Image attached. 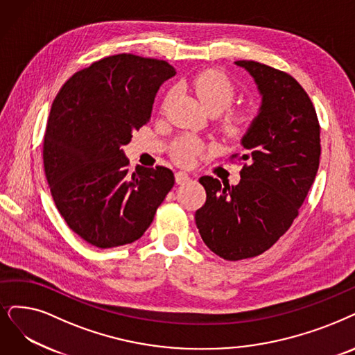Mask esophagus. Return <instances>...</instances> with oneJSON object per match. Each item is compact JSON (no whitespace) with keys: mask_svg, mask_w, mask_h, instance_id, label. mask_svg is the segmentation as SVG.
I'll return each instance as SVG.
<instances>
[{"mask_svg":"<svg viewBox=\"0 0 355 355\" xmlns=\"http://www.w3.org/2000/svg\"><path fill=\"white\" fill-rule=\"evenodd\" d=\"M175 179H176L178 185H183V183H187V182L191 180V176L187 172H176Z\"/></svg>","mask_w":355,"mask_h":355,"instance_id":"obj_1","label":"esophagus"}]
</instances>
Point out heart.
Returning <instances> with one entry per match:
<instances>
[{
	"instance_id": "b5f03b06",
	"label": "heart",
	"mask_w": 355,
	"mask_h": 355,
	"mask_svg": "<svg viewBox=\"0 0 355 355\" xmlns=\"http://www.w3.org/2000/svg\"><path fill=\"white\" fill-rule=\"evenodd\" d=\"M191 87L195 92L198 101L207 112H223L234 101V89L232 83L218 71H204L191 81ZM253 109H237L227 115L224 128L232 137L245 135L254 121ZM201 150V144L192 138L180 139L175 148V157L179 163L188 164Z\"/></svg>"
}]
</instances>
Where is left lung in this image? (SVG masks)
Listing matches in <instances>:
<instances>
[{
	"label": "left lung",
	"mask_w": 355,
	"mask_h": 355,
	"mask_svg": "<svg viewBox=\"0 0 355 355\" xmlns=\"http://www.w3.org/2000/svg\"><path fill=\"white\" fill-rule=\"evenodd\" d=\"M257 84L262 102L240 139L246 162L236 187L202 176L207 201L195 212L204 243L227 261L258 257L284 234L313 185L320 130L313 103L287 73L236 61ZM237 157V154L233 155Z\"/></svg>",
	"instance_id": "obj_1"
}]
</instances>
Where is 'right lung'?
Segmentation results:
<instances>
[{
  "instance_id": "1",
  "label": "right lung",
  "mask_w": 355,
  "mask_h": 355,
  "mask_svg": "<svg viewBox=\"0 0 355 355\" xmlns=\"http://www.w3.org/2000/svg\"><path fill=\"white\" fill-rule=\"evenodd\" d=\"M175 74L166 61L119 53L78 71L55 97L45 175L69 229L96 248L138 240L175 185L163 166L130 173L122 148L150 121L155 94Z\"/></svg>"
}]
</instances>
